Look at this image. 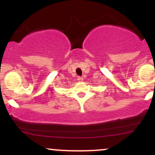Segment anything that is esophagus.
<instances>
[{
	"label": "esophagus",
	"mask_w": 155,
	"mask_h": 155,
	"mask_svg": "<svg viewBox=\"0 0 155 155\" xmlns=\"http://www.w3.org/2000/svg\"><path fill=\"white\" fill-rule=\"evenodd\" d=\"M78 81H83V78L81 77V76H78Z\"/></svg>",
	"instance_id": "obj_1"
}]
</instances>
